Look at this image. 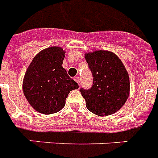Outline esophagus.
Instances as JSON below:
<instances>
[{
	"mask_svg": "<svg viewBox=\"0 0 158 158\" xmlns=\"http://www.w3.org/2000/svg\"><path fill=\"white\" fill-rule=\"evenodd\" d=\"M74 80H75V82H76L77 84H80V79H79V77H75V78H74Z\"/></svg>",
	"mask_w": 158,
	"mask_h": 158,
	"instance_id": "obj_1",
	"label": "esophagus"
}]
</instances>
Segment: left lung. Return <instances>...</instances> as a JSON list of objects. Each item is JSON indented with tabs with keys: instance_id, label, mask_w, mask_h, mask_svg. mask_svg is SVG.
I'll list each match as a JSON object with an SVG mask.
<instances>
[{
	"instance_id": "obj_1",
	"label": "left lung",
	"mask_w": 158,
	"mask_h": 158,
	"mask_svg": "<svg viewBox=\"0 0 158 158\" xmlns=\"http://www.w3.org/2000/svg\"><path fill=\"white\" fill-rule=\"evenodd\" d=\"M94 82L89 89H80L86 106L97 115L106 116L118 111L130 95V78L119 57L108 51L86 53Z\"/></svg>"
}]
</instances>
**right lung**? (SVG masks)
<instances>
[{
    "mask_svg": "<svg viewBox=\"0 0 158 158\" xmlns=\"http://www.w3.org/2000/svg\"><path fill=\"white\" fill-rule=\"evenodd\" d=\"M64 51L51 47L36 55L26 70L23 91L28 103L37 111L49 115L65 105L69 92L79 85L62 67Z\"/></svg>",
    "mask_w": 158,
    "mask_h": 158,
    "instance_id": "add662e5",
    "label": "right lung"
}]
</instances>
